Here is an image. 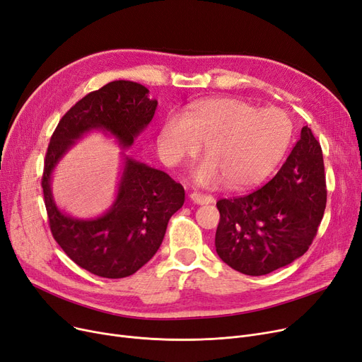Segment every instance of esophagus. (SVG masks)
<instances>
[{"mask_svg":"<svg viewBox=\"0 0 362 362\" xmlns=\"http://www.w3.org/2000/svg\"><path fill=\"white\" fill-rule=\"evenodd\" d=\"M191 201H194L195 204H199V206H202V204H211L214 202V198L211 195H206V194H199V192H194L189 195Z\"/></svg>","mask_w":362,"mask_h":362,"instance_id":"34e87169","label":"esophagus"}]
</instances>
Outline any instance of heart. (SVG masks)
<instances>
[{
    "label": "heart",
    "mask_w": 362,
    "mask_h": 362,
    "mask_svg": "<svg viewBox=\"0 0 362 362\" xmlns=\"http://www.w3.org/2000/svg\"><path fill=\"white\" fill-rule=\"evenodd\" d=\"M293 121L281 109H263L233 98L197 102L183 118L170 115L158 142L171 164L194 158L201 145L207 160L194 173L198 185L225 180L232 191H247L268 179L293 140Z\"/></svg>",
    "instance_id": "heart-1"
}]
</instances>
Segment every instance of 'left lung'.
Returning a JSON list of instances; mask_svg holds the SVG:
<instances>
[{
  "label": "left lung",
  "instance_id": "left-lung-1",
  "mask_svg": "<svg viewBox=\"0 0 362 362\" xmlns=\"http://www.w3.org/2000/svg\"><path fill=\"white\" fill-rule=\"evenodd\" d=\"M325 204L321 145L305 125L272 180L248 195L217 201V255L241 274H271L306 253Z\"/></svg>",
  "mask_w": 362,
  "mask_h": 362
}]
</instances>
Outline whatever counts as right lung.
<instances>
[{
	"mask_svg": "<svg viewBox=\"0 0 362 362\" xmlns=\"http://www.w3.org/2000/svg\"><path fill=\"white\" fill-rule=\"evenodd\" d=\"M133 81H112L88 93L62 117L44 160L42 192L53 238L83 269L103 278H125L158 251L170 217L185 202V189L167 173L124 155L117 198L96 218H75L53 199L52 175L78 139L102 130L130 148L152 121L158 102Z\"/></svg>",
	"mask_w": 362,
	"mask_h": 362,
	"instance_id": "right-lung-1",
	"label": "right lung"
}]
</instances>
